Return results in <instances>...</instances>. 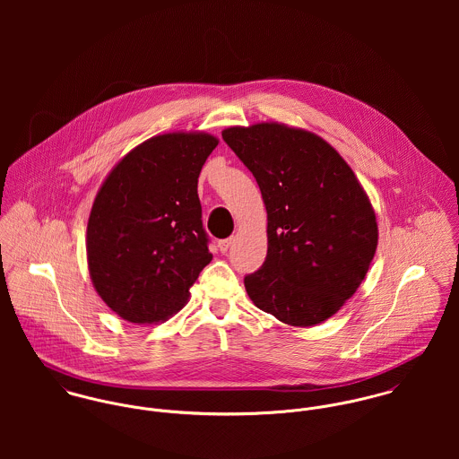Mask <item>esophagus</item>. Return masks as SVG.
Masks as SVG:
<instances>
[{"label": "esophagus", "mask_w": 459, "mask_h": 459, "mask_svg": "<svg viewBox=\"0 0 459 459\" xmlns=\"http://www.w3.org/2000/svg\"><path fill=\"white\" fill-rule=\"evenodd\" d=\"M231 244H233V238L221 240V242H219V249H221V253H228V249L231 247Z\"/></svg>", "instance_id": "obj_1"}]
</instances>
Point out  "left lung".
Segmentation results:
<instances>
[{"instance_id":"8db88e82","label":"left lung","mask_w":459,"mask_h":459,"mask_svg":"<svg viewBox=\"0 0 459 459\" xmlns=\"http://www.w3.org/2000/svg\"><path fill=\"white\" fill-rule=\"evenodd\" d=\"M222 139L255 175L268 251L244 279L249 299L291 327L333 316L364 281L378 246L373 204L359 178L315 132L262 122Z\"/></svg>"}]
</instances>
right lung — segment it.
<instances>
[{"label": "right lung", "mask_w": 459, "mask_h": 459, "mask_svg": "<svg viewBox=\"0 0 459 459\" xmlns=\"http://www.w3.org/2000/svg\"><path fill=\"white\" fill-rule=\"evenodd\" d=\"M217 144L206 132L159 134L102 182L88 217L86 258L95 291L120 318L166 322L212 262L197 178Z\"/></svg>", "instance_id": "right-lung-1"}]
</instances>
